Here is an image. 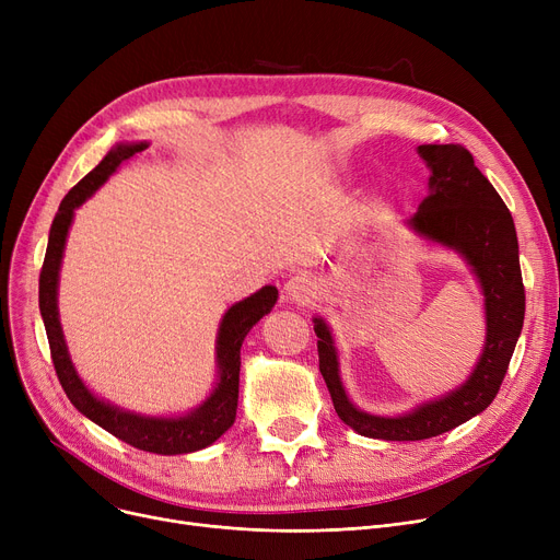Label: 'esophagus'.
Instances as JSON below:
<instances>
[{
  "label": "esophagus",
  "instance_id": "obj_1",
  "mask_svg": "<svg viewBox=\"0 0 560 560\" xmlns=\"http://www.w3.org/2000/svg\"><path fill=\"white\" fill-rule=\"evenodd\" d=\"M283 298H285L288 302H292V304H298V306L311 304L313 298H315L311 279H308L306 275H298V277L288 279L285 285H283Z\"/></svg>",
  "mask_w": 560,
  "mask_h": 560
}]
</instances>
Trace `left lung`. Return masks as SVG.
Wrapping results in <instances>:
<instances>
[{"mask_svg": "<svg viewBox=\"0 0 560 560\" xmlns=\"http://www.w3.org/2000/svg\"><path fill=\"white\" fill-rule=\"evenodd\" d=\"M418 154L431 170L429 195L408 224L427 241L458 252L469 262L486 298V345L463 386L420 404L410 413L381 418L349 401L340 381L334 336L325 319L313 317L319 338V372L338 418L357 433L378 440H424L479 416L502 386L524 322L517 233L504 199L463 144H420Z\"/></svg>", "mask_w": 560, "mask_h": 560, "instance_id": "obj_1", "label": "left lung"}]
</instances>
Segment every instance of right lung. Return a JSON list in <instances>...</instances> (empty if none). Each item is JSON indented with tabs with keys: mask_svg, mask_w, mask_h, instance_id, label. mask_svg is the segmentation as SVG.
<instances>
[{
	"mask_svg": "<svg viewBox=\"0 0 560 560\" xmlns=\"http://www.w3.org/2000/svg\"><path fill=\"white\" fill-rule=\"evenodd\" d=\"M147 142H131V144H117L102 159V163L88 172L83 179L63 197L58 213L49 229V243L47 254L40 270V288H38V302H40V315L45 322V331L49 340V351L58 381L68 395V399L74 404L79 413H83L88 420H93L115 438H120L122 443L152 452L163 456L174 454H190L197 450H203L213 445L215 440L233 424L235 408H238V381H241V347L249 329L256 322L268 315L272 306L277 304L279 290L275 285H265L252 298L233 304L222 322L218 331V386L201 406L190 410L188 416L182 418H147L131 413V410H122L120 406H113L100 397H95L85 388L83 381L79 378L70 354L68 345L63 338L61 319H58V270H61L66 238L74 218V209L91 197L108 176L120 167L127 159L133 154L147 150Z\"/></svg>",
	"mask_w": 560,
	"mask_h": 560,
	"instance_id": "add662e5",
	"label": "right lung"
}]
</instances>
